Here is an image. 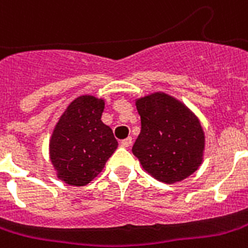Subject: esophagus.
<instances>
[{
	"mask_svg": "<svg viewBox=\"0 0 248 248\" xmlns=\"http://www.w3.org/2000/svg\"><path fill=\"white\" fill-rule=\"evenodd\" d=\"M132 143V138L131 137H128L126 138V139H124V140H121V145L122 147H124V148H127V147H130Z\"/></svg>",
	"mask_w": 248,
	"mask_h": 248,
	"instance_id": "1",
	"label": "esophagus"
}]
</instances>
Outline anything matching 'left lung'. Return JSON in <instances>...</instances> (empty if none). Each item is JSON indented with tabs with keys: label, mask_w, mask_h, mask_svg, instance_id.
<instances>
[{
	"label": "left lung",
	"mask_w": 248,
	"mask_h": 248,
	"mask_svg": "<svg viewBox=\"0 0 248 248\" xmlns=\"http://www.w3.org/2000/svg\"><path fill=\"white\" fill-rule=\"evenodd\" d=\"M140 134L132 145L149 174L166 183L191 175L202 164L204 132L199 120L178 100L154 93L138 100Z\"/></svg>",
	"instance_id": "obj_1"
}]
</instances>
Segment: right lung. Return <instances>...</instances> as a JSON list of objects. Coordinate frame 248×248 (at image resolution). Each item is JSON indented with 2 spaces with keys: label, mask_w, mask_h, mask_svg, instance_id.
<instances>
[{
  "label": "right lung",
  "mask_w": 248,
  "mask_h": 248,
  "mask_svg": "<svg viewBox=\"0 0 248 248\" xmlns=\"http://www.w3.org/2000/svg\"><path fill=\"white\" fill-rule=\"evenodd\" d=\"M104 101L80 96L58 121L49 143L50 160L58 178L84 186L104 169L118 147L111 128L103 124Z\"/></svg>",
  "instance_id": "add662e5"
}]
</instances>
